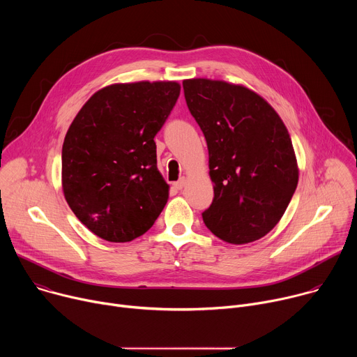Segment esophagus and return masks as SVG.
I'll list each match as a JSON object with an SVG mask.
<instances>
[{
  "mask_svg": "<svg viewBox=\"0 0 357 357\" xmlns=\"http://www.w3.org/2000/svg\"><path fill=\"white\" fill-rule=\"evenodd\" d=\"M185 185H186V178H183V176H182L179 181H176V182L174 183V186H175L176 189H182Z\"/></svg>",
  "mask_w": 357,
  "mask_h": 357,
  "instance_id": "obj_1",
  "label": "esophagus"
}]
</instances>
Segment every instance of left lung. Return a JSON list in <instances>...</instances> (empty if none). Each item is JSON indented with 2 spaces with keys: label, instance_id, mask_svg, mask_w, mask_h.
Returning <instances> with one entry per match:
<instances>
[{
  "label": "left lung",
  "instance_id": "left-lung-1",
  "mask_svg": "<svg viewBox=\"0 0 357 357\" xmlns=\"http://www.w3.org/2000/svg\"><path fill=\"white\" fill-rule=\"evenodd\" d=\"M183 91L206 138L215 183L203 222L231 244L261 238L280 222L298 185L287 127L261 96L244 86L189 79Z\"/></svg>",
  "mask_w": 357,
  "mask_h": 357
}]
</instances>
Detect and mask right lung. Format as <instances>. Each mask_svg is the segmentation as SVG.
<instances>
[{
  "mask_svg": "<svg viewBox=\"0 0 357 357\" xmlns=\"http://www.w3.org/2000/svg\"><path fill=\"white\" fill-rule=\"evenodd\" d=\"M181 93L176 82L112 84L96 91L62 148V186L76 218L96 236L126 243L142 236L167 205L154 137Z\"/></svg>",
  "mask_w": 357,
  "mask_h": 357,
  "instance_id": "right-lung-1",
  "label": "right lung"
}]
</instances>
